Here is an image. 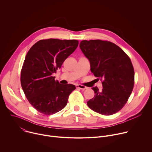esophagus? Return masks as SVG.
Wrapping results in <instances>:
<instances>
[{
    "mask_svg": "<svg viewBox=\"0 0 152 152\" xmlns=\"http://www.w3.org/2000/svg\"><path fill=\"white\" fill-rule=\"evenodd\" d=\"M76 88H79V89H80V90H86V89H87V88H86V86H83V85H79V84L76 85Z\"/></svg>",
    "mask_w": 152,
    "mask_h": 152,
    "instance_id": "obj_1",
    "label": "esophagus"
}]
</instances>
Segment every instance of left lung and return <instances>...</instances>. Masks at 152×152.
<instances>
[{"label":"left lung","instance_id":"8db88e82","mask_svg":"<svg viewBox=\"0 0 152 152\" xmlns=\"http://www.w3.org/2000/svg\"><path fill=\"white\" fill-rule=\"evenodd\" d=\"M79 47L90 62L91 72L103 80L102 90L93 87L94 97L87 102L93 111L113 115L126 103L134 85V70L131 59L118 46L99 39L80 41Z\"/></svg>","mask_w":152,"mask_h":152}]
</instances>
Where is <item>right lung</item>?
Here are the masks:
<instances>
[{
    "instance_id": "obj_1",
    "label": "right lung",
    "mask_w": 152,
    "mask_h": 152,
    "mask_svg": "<svg viewBox=\"0 0 152 152\" xmlns=\"http://www.w3.org/2000/svg\"><path fill=\"white\" fill-rule=\"evenodd\" d=\"M78 44L75 39H42L28 51L21 71V85L28 101L38 112L51 115L66 106L76 86L61 85L52 75Z\"/></svg>"
}]
</instances>
